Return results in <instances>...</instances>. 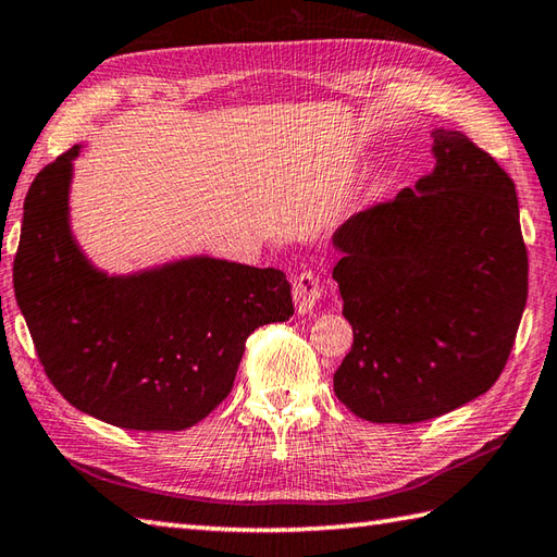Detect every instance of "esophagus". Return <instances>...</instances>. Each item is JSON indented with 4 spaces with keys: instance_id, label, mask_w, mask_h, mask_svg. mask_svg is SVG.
I'll use <instances>...</instances> for the list:
<instances>
[{
    "instance_id": "1",
    "label": "esophagus",
    "mask_w": 557,
    "mask_h": 557,
    "mask_svg": "<svg viewBox=\"0 0 557 557\" xmlns=\"http://www.w3.org/2000/svg\"><path fill=\"white\" fill-rule=\"evenodd\" d=\"M321 280H318L315 272L306 270L301 275L294 277L292 294H294V306H297L299 315H311L321 299Z\"/></svg>"
}]
</instances>
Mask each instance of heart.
I'll return each mask as SVG.
<instances>
[{
	"label": "heart",
	"instance_id": "obj_1",
	"mask_svg": "<svg viewBox=\"0 0 557 557\" xmlns=\"http://www.w3.org/2000/svg\"><path fill=\"white\" fill-rule=\"evenodd\" d=\"M366 186H369V184H366Z\"/></svg>",
	"mask_w": 557,
	"mask_h": 557
}]
</instances>
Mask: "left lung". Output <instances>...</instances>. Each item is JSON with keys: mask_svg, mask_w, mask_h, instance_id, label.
I'll return each mask as SVG.
<instances>
[{"mask_svg": "<svg viewBox=\"0 0 557 557\" xmlns=\"http://www.w3.org/2000/svg\"><path fill=\"white\" fill-rule=\"evenodd\" d=\"M433 172L333 236L354 345L335 395L359 419L419 423L491 389L527 306L515 184L488 152L433 128Z\"/></svg>", "mask_w": 557, "mask_h": 557, "instance_id": "1", "label": "left lung"}]
</instances>
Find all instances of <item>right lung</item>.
Returning a JSON list of instances; mask_svg holds the SVG:
<instances>
[{"label": "right lung", "instance_id": "add662e5", "mask_svg": "<svg viewBox=\"0 0 557 557\" xmlns=\"http://www.w3.org/2000/svg\"><path fill=\"white\" fill-rule=\"evenodd\" d=\"M81 146L35 176L14 289L35 351L69 405L128 431H184L230 395L246 337L294 313L277 268L188 256L110 275L71 230Z\"/></svg>", "mask_w": 557, "mask_h": 557}]
</instances>
